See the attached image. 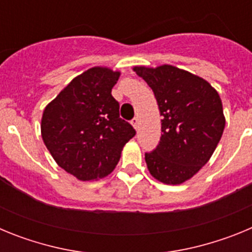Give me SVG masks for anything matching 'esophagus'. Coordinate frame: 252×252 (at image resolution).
Segmentation results:
<instances>
[{
  "label": "esophagus",
  "mask_w": 252,
  "mask_h": 252,
  "mask_svg": "<svg viewBox=\"0 0 252 252\" xmlns=\"http://www.w3.org/2000/svg\"><path fill=\"white\" fill-rule=\"evenodd\" d=\"M131 125H132L135 130H137V127H139V119H137V117H133V119L131 120Z\"/></svg>",
  "instance_id": "34e87169"
}]
</instances>
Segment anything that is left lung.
Segmentation results:
<instances>
[{
  "label": "left lung",
  "mask_w": 252,
  "mask_h": 252,
  "mask_svg": "<svg viewBox=\"0 0 252 252\" xmlns=\"http://www.w3.org/2000/svg\"><path fill=\"white\" fill-rule=\"evenodd\" d=\"M132 70L153 90L162 116L159 145L145 154L149 171L164 184L184 183L206 165L221 140V97L206 79L174 65Z\"/></svg>",
  "instance_id": "left-lung-1"
}]
</instances>
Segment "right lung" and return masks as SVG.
<instances>
[{"label": "right lung", "instance_id": "add662e5", "mask_svg": "<svg viewBox=\"0 0 252 252\" xmlns=\"http://www.w3.org/2000/svg\"><path fill=\"white\" fill-rule=\"evenodd\" d=\"M120 74L93 66L77 75L43 112L41 137L53 159L78 180H98L116 168L126 142L135 136L120 119L111 92Z\"/></svg>", "mask_w": 252, "mask_h": 252}]
</instances>
